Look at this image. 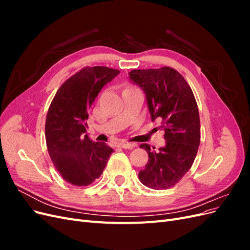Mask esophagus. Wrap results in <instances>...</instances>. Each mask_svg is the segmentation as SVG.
Here are the masks:
<instances>
[{"mask_svg":"<svg viewBox=\"0 0 250 250\" xmlns=\"http://www.w3.org/2000/svg\"><path fill=\"white\" fill-rule=\"evenodd\" d=\"M119 147H122L124 149H132L134 147H137V144L135 143H128V142H122L120 143Z\"/></svg>","mask_w":250,"mask_h":250,"instance_id":"1","label":"esophagus"}]
</instances>
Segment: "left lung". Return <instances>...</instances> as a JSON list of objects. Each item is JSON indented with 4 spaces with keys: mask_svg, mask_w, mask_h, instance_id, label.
<instances>
[{
    "mask_svg": "<svg viewBox=\"0 0 250 250\" xmlns=\"http://www.w3.org/2000/svg\"><path fill=\"white\" fill-rule=\"evenodd\" d=\"M129 79L146 95L151 120H162L166 145L158 151L142 144L149 160L139 178L153 190L175 186L191 169L200 144V120L197 103L188 82L170 66L132 70ZM155 149V148H153Z\"/></svg>",
    "mask_w": 250,
    "mask_h": 250,
    "instance_id": "left-lung-1",
    "label": "left lung"
}]
</instances>
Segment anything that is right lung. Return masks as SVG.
I'll list each match as a JSON object with an SVG mask.
<instances>
[{
    "mask_svg": "<svg viewBox=\"0 0 250 250\" xmlns=\"http://www.w3.org/2000/svg\"><path fill=\"white\" fill-rule=\"evenodd\" d=\"M120 74L106 66L84 67L59 87L46 119L48 152L67 183L83 187L99 178L112 148L86 133L88 109L102 87Z\"/></svg>",
    "mask_w": 250,
    "mask_h": 250,
    "instance_id": "1",
    "label": "right lung"
}]
</instances>
